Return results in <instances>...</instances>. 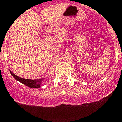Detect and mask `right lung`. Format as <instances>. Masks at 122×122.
<instances>
[{
	"label": "right lung",
	"instance_id": "right-lung-1",
	"mask_svg": "<svg viewBox=\"0 0 122 122\" xmlns=\"http://www.w3.org/2000/svg\"><path fill=\"white\" fill-rule=\"evenodd\" d=\"M10 73L12 75L14 78L18 81L20 82L21 83L24 85H26L29 88H38L41 87V84L42 81L44 80V78H41V79H36V80H30V79H24V78H20V77L17 76V75L12 72L10 70Z\"/></svg>",
	"mask_w": 122,
	"mask_h": 122
}]
</instances>
